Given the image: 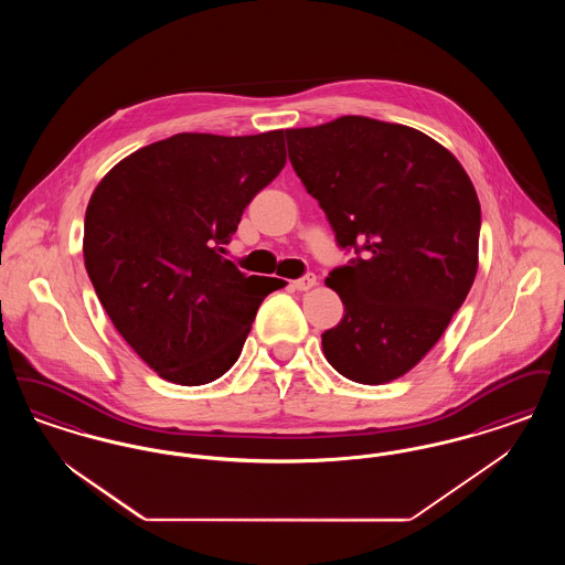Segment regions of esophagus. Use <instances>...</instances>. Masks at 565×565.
<instances>
[{
	"label": "esophagus",
	"mask_w": 565,
	"mask_h": 565,
	"mask_svg": "<svg viewBox=\"0 0 565 565\" xmlns=\"http://www.w3.org/2000/svg\"><path fill=\"white\" fill-rule=\"evenodd\" d=\"M318 284V279H316V275L313 273H309V275H305V277H300V279H296L295 288L296 290H300V292H307V290H311L313 286Z\"/></svg>",
	"instance_id": "esophagus-1"
}]
</instances>
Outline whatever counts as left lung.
<instances>
[{"instance_id": "left-lung-1", "label": "left lung", "mask_w": 565, "mask_h": 565, "mask_svg": "<svg viewBox=\"0 0 565 565\" xmlns=\"http://www.w3.org/2000/svg\"><path fill=\"white\" fill-rule=\"evenodd\" d=\"M286 139L337 243L362 254L326 277L345 313L323 332V355L355 383H390L436 345L472 288L477 190L445 146L404 125L341 116Z\"/></svg>"}]
</instances>
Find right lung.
Masks as SVG:
<instances>
[{
	"label": "right lung",
	"instance_id": "1",
	"mask_svg": "<svg viewBox=\"0 0 565 565\" xmlns=\"http://www.w3.org/2000/svg\"><path fill=\"white\" fill-rule=\"evenodd\" d=\"M284 164L281 129L178 134L122 159L93 192L84 267L116 330L162 379H220L265 296L284 288L222 256L243 210Z\"/></svg>",
	"mask_w": 565,
	"mask_h": 565
}]
</instances>
